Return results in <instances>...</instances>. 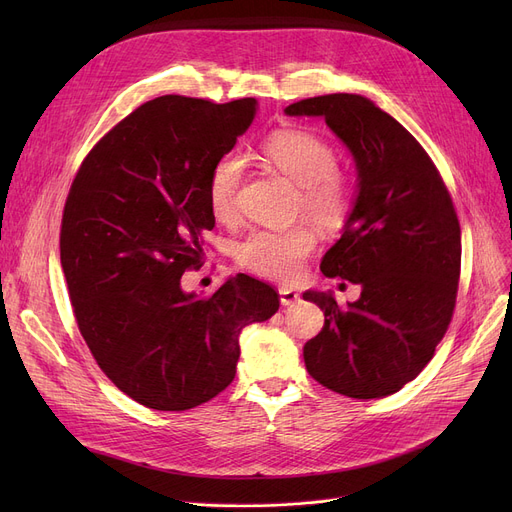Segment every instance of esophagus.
<instances>
[{
    "label": "esophagus",
    "instance_id": "34e87169",
    "mask_svg": "<svg viewBox=\"0 0 512 512\" xmlns=\"http://www.w3.org/2000/svg\"><path fill=\"white\" fill-rule=\"evenodd\" d=\"M297 301H301V294L294 290V288H288V286H282L280 288V303L282 305H294Z\"/></svg>",
    "mask_w": 512,
    "mask_h": 512
}]
</instances>
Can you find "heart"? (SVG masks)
<instances>
[{
  "instance_id": "obj_1",
  "label": "heart",
  "mask_w": 512,
  "mask_h": 512,
  "mask_svg": "<svg viewBox=\"0 0 512 512\" xmlns=\"http://www.w3.org/2000/svg\"><path fill=\"white\" fill-rule=\"evenodd\" d=\"M263 157L299 184V209L326 230L346 224L355 205V188L338 172L336 149L309 130L288 128L272 132L261 145ZM245 180V161L230 153L215 161L207 180V201L215 220L232 222L238 213V191ZM317 245L315 232L305 226L288 230H255L236 247L245 270L278 282H290L303 270Z\"/></svg>"
}]
</instances>
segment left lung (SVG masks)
<instances>
[{
	"mask_svg": "<svg viewBox=\"0 0 512 512\" xmlns=\"http://www.w3.org/2000/svg\"><path fill=\"white\" fill-rule=\"evenodd\" d=\"M284 114L324 118L357 166L353 211L321 272L359 284L361 297L340 307L332 292L303 294L326 315L303 348L307 371L338 394L384 398L417 378L448 330L461 276L459 218L434 161L371 99L321 95Z\"/></svg>",
	"mask_w": 512,
	"mask_h": 512,
	"instance_id": "left-lung-1",
	"label": "left lung"
}]
</instances>
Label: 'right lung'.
I'll use <instances>...</instances> for the list:
<instances>
[{
    "label": "right lung",
    "instance_id": "obj_1",
    "mask_svg": "<svg viewBox=\"0 0 512 512\" xmlns=\"http://www.w3.org/2000/svg\"><path fill=\"white\" fill-rule=\"evenodd\" d=\"M257 99L143 103L91 149L66 199L60 261L80 334L101 371L155 411H186L230 386L240 332L278 292L238 274L209 299L184 292L215 226L207 180L245 134Z\"/></svg>",
    "mask_w": 512,
    "mask_h": 512
}]
</instances>
